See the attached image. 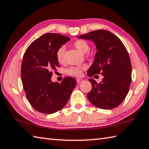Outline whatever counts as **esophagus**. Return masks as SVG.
Here are the masks:
<instances>
[{"instance_id": "34e87169", "label": "esophagus", "mask_w": 149, "mask_h": 149, "mask_svg": "<svg viewBox=\"0 0 149 149\" xmlns=\"http://www.w3.org/2000/svg\"><path fill=\"white\" fill-rule=\"evenodd\" d=\"M83 80L82 79H76V81H77V83H80L81 82H82Z\"/></svg>"}]
</instances>
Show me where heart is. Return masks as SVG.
<instances>
[{
    "instance_id": "1",
    "label": "heart",
    "mask_w": 149,
    "mask_h": 149,
    "mask_svg": "<svg viewBox=\"0 0 149 149\" xmlns=\"http://www.w3.org/2000/svg\"><path fill=\"white\" fill-rule=\"evenodd\" d=\"M74 47L79 49L81 52L86 54L89 51L90 46L86 41L82 39H79L75 40L73 44ZM65 48L61 46L57 49L56 52V58L59 63H61L64 60V54H65ZM84 68V66H71L66 70V73L70 75L73 76H80L82 73V70Z\"/></svg>"
}]
</instances>
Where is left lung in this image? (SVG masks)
I'll use <instances>...</instances> for the list:
<instances>
[{
    "label": "left lung",
    "mask_w": 149,
    "mask_h": 149,
    "mask_svg": "<svg viewBox=\"0 0 149 149\" xmlns=\"http://www.w3.org/2000/svg\"><path fill=\"white\" fill-rule=\"evenodd\" d=\"M77 38L91 40L97 50L87 74L92 77L101 74L104 77L100 83L89 79L92 88L87 94L88 100L101 109L118 107L126 97L131 83L132 66L126 48L117 36L104 30L90 31Z\"/></svg>",
    "instance_id": "obj_1"
}]
</instances>
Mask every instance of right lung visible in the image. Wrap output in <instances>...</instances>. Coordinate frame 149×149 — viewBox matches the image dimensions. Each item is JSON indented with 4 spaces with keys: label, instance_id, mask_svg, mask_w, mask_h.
I'll return each mask as SVG.
<instances>
[{
    "label": "right lung",
    "instance_id": "add662e5",
    "mask_svg": "<svg viewBox=\"0 0 149 149\" xmlns=\"http://www.w3.org/2000/svg\"><path fill=\"white\" fill-rule=\"evenodd\" d=\"M70 40L58 33H46L28 46L21 66L22 83L26 97L37 111L51 114L65 107L76 85V81L66 77L61 83L52 82V71L59 62L57 49Z\"/></svg>",
    "mask_w": 149,
    "mask_h": 149
}]
</instances>
